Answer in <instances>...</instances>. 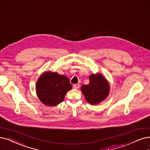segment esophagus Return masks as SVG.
Listing matches in <instances>:
<instances>
[{
	"instance_id": "34e87169",
	"label": "esophagus",
	"mask_w": 150,
	"mask_h": 150,
	"mask_svg": "<svg viewBox=\"0 0 150 150\" xmlns=\"http://www.w3.org/2000/svg\"><path fill=\"white\" fill-rule=\"evenodd\" d=\"M79 87H80V84H79V83H76V84H74V85H73V88H76V89L78 88Z\"/></svg>"
}]
</instances>
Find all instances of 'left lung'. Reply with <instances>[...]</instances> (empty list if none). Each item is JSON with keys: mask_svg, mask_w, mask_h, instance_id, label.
Segmentation results:
<instances>
[{"mask_svg": "<svg viewBox=\"0 0 150 150\" xmlns=\"http://www.w3.org/2000/svg\"><path fill=\"white\" fill-rule=\"evenodd\" d=\"M81 91L88 103L97 105L106 98L110 87L102 75L92 74L89 77L88 84L81 86Z\"/></svg>", "mask_w": 150, "mask_h": 150, "instance_id": "obj_1", "label": "left lung"}]
</instances>
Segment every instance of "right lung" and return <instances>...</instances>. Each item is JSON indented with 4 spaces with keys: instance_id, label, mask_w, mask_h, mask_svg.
Masks as SVG:
<instances>
[{
    "instance_id": "add662e5",
    "label": "right lung",
    "mask_w": 150,
    "mask_h": 150,
    "mask_svg": "<svg viewBox=\"0 0 150 150\" xmlns=\"http://www.w3.org/2000/svg\"><path fill=\"white\" fill-rule=\"evenodd\" d=\"M71 88L72 85L67 76L50 71L42 75L36 83L38 97L47 106H54L62 103Z\"/></svg>"
}]
</instances>
